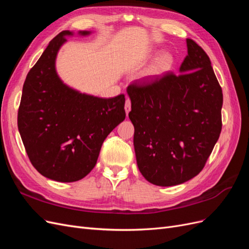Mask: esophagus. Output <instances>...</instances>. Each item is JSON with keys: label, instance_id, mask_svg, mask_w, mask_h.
Returning <instances> with one entry per match:
<instances>
[{"label": "esophagus", "instance_id": "esophagus-1", "mask_svg": "<svg viewBox=\"0 0 249 249\" xmlns=\"http://www.w3.org/2000/svg\"><path fill=\"white\" fill-rule=\"evenodd\" d=\"M124 109H125V113L127 115V114H129V112L131 111V101H130V99H126L125 104H124Z\"/></svg>", "mask_w": 249, "mask_h": 249}]
</instances>
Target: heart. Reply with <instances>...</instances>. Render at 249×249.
I'll list each match as a JSON object with an SVG mask.
<instances>
[{
  "label": "heart",
  "mask_w": 249,
  "mask_h": 249,
  "mask_svg": "<svg viewBox=\"0 0 249 249\" xmlns=\"http://www.w3.org/2000/svg\"><path fill=\"white\" fill-rule=\"evenodd\" d=\"M173 62H175V59H173L172 55L169 54V53H164V54L158 57L154 64L150 66L147 76L149 78H156L161 76V74L171 70Z\"/></svg>",
  "instance_id": "1"
}]
</instances>
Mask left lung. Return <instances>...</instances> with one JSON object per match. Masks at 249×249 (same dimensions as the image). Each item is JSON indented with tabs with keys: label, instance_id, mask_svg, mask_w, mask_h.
<instances>
[{
	"label": "left lung",
	"instance_id": "8db88e82",
	"mask_svg": "<svg viewBox=\"0 0 249 249\" xmlns=\"http://www.w3.org/2000/svg\"><path fill=\"white\" fill-rule=\"evenodd\" d=\"M186 42L180 73L136 81L126 89L138 168L157 186L196 177L221 132L222 89L206 52L190 38Z\"/></svg>",
	"mask_w": 249,
	"mask_h": 249
}]
</instances>
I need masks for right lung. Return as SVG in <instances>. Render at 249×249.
<instances>
[{"mask_svg":"<svg viewBox=\"0 0 249 249\" xmlns=\"http://www.w3.org/2000/svg\"><path fill=\"white\" fill-rule=\"evenodd\" d=\"M71 35L59 33L30 70L18 113L32 165L43 177L62 183L76 182L93 169L104 140L125 118L124 94L102 99L81 93L59 78L56 57Z\"/></svg>","mask_w":249,"mask_h":249,"instance_id":"obj_1","label":"right lung"}]
</instances>
